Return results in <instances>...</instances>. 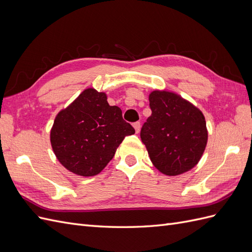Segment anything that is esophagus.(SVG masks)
<instances>
[{"label":"esophagus","mask_w":252,"mask_h":252,"mask_svg":"<svg viewBox=\"0 0 252 252\" xmlns=\"http://www.w3.org/2000/svg\"><path fill=\"white\" fill-rule=\"evenodd\" d=\"M133 127H134V129H135V132L139 133L140 130H141V124H140V122H135V123H133Z\"/></svg>","instance_id":"1"}]
</instances>
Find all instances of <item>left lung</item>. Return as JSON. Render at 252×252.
Returning <instances> with one entry per match:
<instances>
[{
  "instance_id": "left-lung-1",
  "label": "left lung",
  "mask_w": 252,
  "mask_h": 252,
  "mask_svg": "<svg viewBox=\"0 0 252 252\" xmlns=\"http://www.w3.org/2000/svg\"><path fill=\"white\" fill-rule=\"evenodd\" d=\"M149 106L152 113L141 129V140L152 164L169 177L192 169L208 140L203 112L168 90L151 91Z\"/></svg>"
}]
</instances>
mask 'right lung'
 <instances>
[{
	"label": "right lung",
	"mask_w": 252,
	"mask_h": 252,
	"mask_svg": "<svg viewBox=\"0 0 252 252\" xmlns=\"http://www.w3.org/2000/svg\"><path fill=\"white\" fill-rule=\"evenodd\" d=\"M134 132L118 106L108 104L105 93L87 88L57 114L50 143L67 170L94 177L107 166L125 136Z\"/></svg>",
	"instance_id": "obj_1"
}]
</instances>
